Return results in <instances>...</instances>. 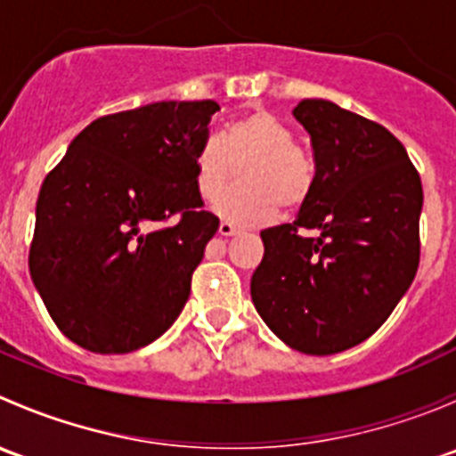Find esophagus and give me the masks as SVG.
<instances>
[{
    "label": "esophagus",
    "instance_id": "34e87169",
    "mask_svg": "<svg viewBox=\"0 0 456 456\" xmlns=\"http://www.w3.org/2000/svg\"><path fill=\"white\" fill-rule=\"evenodd\" d=\"M218 232L223 233V236H236V233H240V227H236V224L229 223V220H223L218 227Z\"/></svg>",
    "mask_w": 456,
    "mask_h": 456
}]
</instances>
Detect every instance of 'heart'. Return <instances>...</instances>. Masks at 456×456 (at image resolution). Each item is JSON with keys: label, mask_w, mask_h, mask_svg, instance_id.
<instances>
[{"label": "heart", "mask_w": 456, "mask_h": 456, "mask_svg": "<svg viewBox=\"0 0 456 456\" xmlns=\"http://www.w3.org/2000/svg\"><path fill=\"white\" fill-rule=\"evenodd\" d=\"M241 168L243 187L218 196L216 211L240 224H260L280 207L300 209L314 196L317 160L309 147L293 141V130L266 110H254L227 123L220 139H207L196 151V187L214 199L232 173Z\"/></svg>", "instance_id": "obj_1"}]
</instances>
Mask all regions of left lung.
I'll return each mask as SVG.
<instances>
[{
	"instance_id": "1",
	"label": "left lung",
	"mask_w": 456,
	"mask_h": 456,
	"mask_svg": "<svg viewBox=\"0 0 456 456\" xmlns=\"http://www.w3.org/2000/svg\"><path fill=\"white\" fill-rule=\"evenodd\" d=\"M293 114L311 136L317 183L293 223L260 232L251 300L289 346L333 355L369 339L415 280L424 190L379 123L324 99Z\"/></svg>"
}]
</instances>
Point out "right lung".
I'll list each match as a JSON object with an SVG mask.
<instances>
[{
	"mask_svg": "<svg viewBox=\"0 0 456 456\" xmlns=\"http://www.w3.org/2000/svg\"><path fill=\"white\" fill-rule=\"evenodd\" d=\"M216 101L105 114L44 178L28 266L66 338L101 355L147 346L181 315L218 232L194 159Z\"/></svg>",
	"mask_w": 456,
	"mask_h": 456,
	"instance_id": "right-lung-1",
	"label": "right lung"
}]
</instances>
